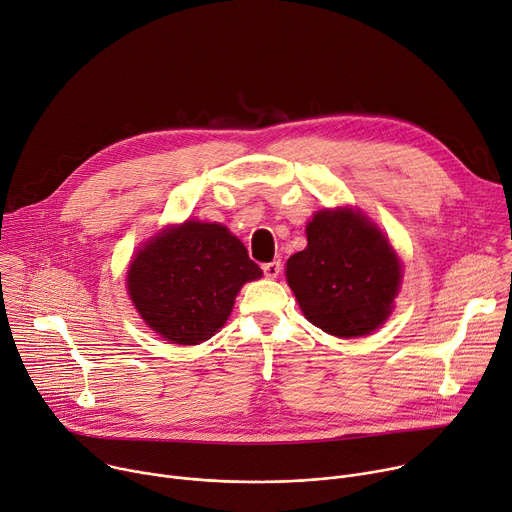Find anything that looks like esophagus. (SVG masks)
Segmentation results:
<instances>
[{"label":"esophagus","instance_id":"obj_1","mask_svg":"<svg viewBox=\"0 0 512 512\" xmlns=\"http://www.w3.org/2000/svg\"><path fill=\"white\" fill-rule=\"evenodd\" d=\"M263 273L267 275V277H277L282 273V263L280 261H269V263H263Z\"/></svg>","mask_w":512,"mask_h":512}]
</instances>
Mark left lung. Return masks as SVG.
Masks as SVG:
<instances>
[{
    "mask_svg": "<svg viewBox=\"0 0 512 512\" xmlns=\"http://www.w3.org/2000/svg\"><path fill=\"white\" fill-rule=\"evenodd\" d=\"M306 237V249L286 263L304 316L341 339L382 327L402 280V263L382 230L359 210L337 208L316 212Z\"/></svg>",
    "mask_w": 512,
    "mask_h": 512,
    "instance_id": "1",
    "label": "left lung"
}]
</instances>
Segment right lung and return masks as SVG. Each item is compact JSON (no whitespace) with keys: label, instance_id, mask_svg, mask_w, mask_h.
<instances>
[{"label":"right lung","instance_id":"1","mask_svg":"<svg viewBox=\"0 0 512 512\" xmlns=\"http://www.w3.org/2000/svg\"><path fill=\"white\" fill-rule=\"evenodd\" d=\"M261 275L226 226L185 220L134 255L126 288L151 331L175 345H198L224 327L239 290Z\"/></svg>","mask_w":512,"mask_h":512}]
</instances>
